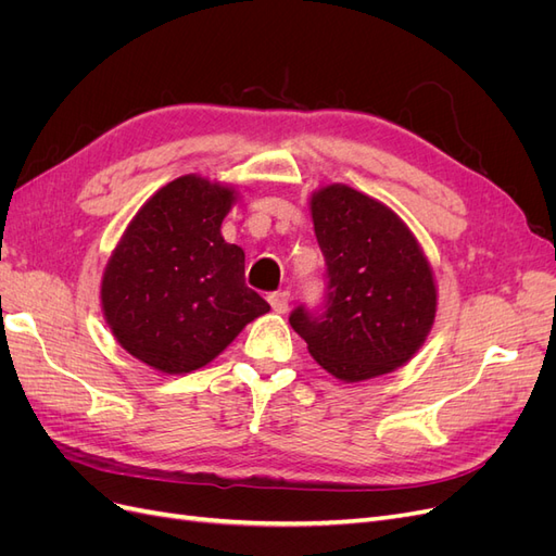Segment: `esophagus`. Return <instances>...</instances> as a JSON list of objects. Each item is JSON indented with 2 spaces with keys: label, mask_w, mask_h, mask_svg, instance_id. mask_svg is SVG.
Returning a JSON list of instances; mask_svg holds the SVG:
<instances>
[{
  "label": "esophagus",
  "mask_w": 556,
  "mask_h": 556,
  "mask_svg": "<svg viewBox=\"0 0 556 556\" xmlns=\"http://www.w3.org/2000/svg\"><path fill=\"white\" fill-rule=\"evenodd\" d=\"M268 304L276 313H285L290 308V292L288 290H280V292H271L268 294Z\"/></svg>",
  "instance_id": "esophagus-1"
}]
</instances>
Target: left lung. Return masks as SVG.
<instances>
[{"label": "left lung", "mask_w": 556, "mask_h": 556, "mask_svg": "<svg viewBox=\"0 0 556 556\" xmlns=\"http://www.w3.org/2000/svg\"><path fill=\"white\" fill-rule=\"evenodd\" d=\"M311 215L327 264L323 313L299 306L292 329L311 357L343 382L396 371L433 327L439 292L427 255L382 201L348 185H325Z\"/></svg>", "instance_id": "obj_1"}]
</instances>
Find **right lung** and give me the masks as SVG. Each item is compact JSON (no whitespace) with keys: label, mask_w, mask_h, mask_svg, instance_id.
<instances>
[{"label":"right lung","mask_w":556,"mask_h":556,"mask_svg":"<svg viewBox=\"0 0 556 556\" xmlns=\"http://www.w3.org/2000/svg\"><path fill=\"white\" fill-rule=\"evenodd\" d=\"M237 188L197 174L166 182L131 217L102 276L106 325L131 357L180 376L213 362L271 311L223 239Z\"/></svg>","instance_id":"obj_1"}]
</instances>
